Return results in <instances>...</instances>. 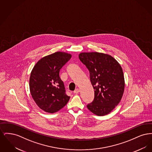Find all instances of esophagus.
<instances>
[{
	"mask_svg": "<svg viewBox=\"0 0 152 152\" xmlns=\"http://www.w3.org/2000/svg\"><path fill=\"white\" fill-rule=\"evenodd\" d=\"M80 92V89L79 88H77V89H76L74 91H73V93L74 94H77L79 92Z\"/></svg>",
	"mask_w": 152,
	"mask_h": 152,
	"instance_id": "34e87169",
	"label": "esophagus"
}]
</instances>
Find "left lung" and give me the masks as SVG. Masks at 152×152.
I'll return each instance as SVG.
<instances>
[{"label": "left lung", "instance_id": "8db88e82", "mask_svg": "<svg viewBox=\"0 0 152 152\" xmlns=\"http://www.w3.org/2000/svg\"><path fill=\"white\" fill-rule=\"evenodd\" d=\"M79 58L89 71L94 89V100L88 104L87 108L96 115H107L122 99L125 88L123 69L116 59L108 54L81 52Z\"/></svg>", "mask_w": 152, "mask_h": 152}]
</instances>
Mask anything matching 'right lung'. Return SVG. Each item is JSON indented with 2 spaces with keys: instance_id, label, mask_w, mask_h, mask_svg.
Returning <instances> with one entry per match:
<instances>
[{
  "instance_id": "obj_1",
  "label": "right lung",
  "mask_w": 152,
  "mask_h": 152,
  "mask_svg": "<svg viewBox=\"0 0 152 152\" xmlns=\"http://www.w3.org/2000/svg\"><path fill=\"white\" fill-rule=\"evenodd\" d=\"M70 53L58 51L40 59L29 77L30 93L36 105L45 112H57L69 101L59 72L71 58Z\"/></svg>"
}]
</instances>
